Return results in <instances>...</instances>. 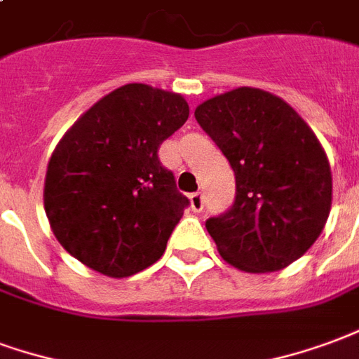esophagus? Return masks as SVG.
<instances>
[{
    "label": "esophagus",
    "mask_w": 359,
    "mask_h": 359,
    "mask_svg": "<svg viewBox=\"0 0 359 359\" xmlns=\"http://www.w3.org/2000/svg\"><path fill=\"white\" fill-rule=\"evenodd\" d=\"M191 201V210L193 212H203L205 208V197L201 195V193H193L189 197Z\"/></svg>",
    "instance_id": "1"
}]
</instances>
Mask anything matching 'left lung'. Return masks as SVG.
<instances>
[{"instance_id":"obj_1","label":"left lung","mask_w":359,"mask_h":359,"mask_svg":"<svg viewBox=\"0 0 359 359\" xmlns=\"http://www.w3.org/2000/svg\"><path fill=\"white\" fill-rule=\"evenodd\" d=\"M198 126L235 174V201L206 219L222 258L250 273L277 271L312 247L333 195L325 151L283 99L237 88L198 104Z\"/></svg>"}]
</instances>
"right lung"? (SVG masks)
Returning a JSON list of instances; mask_svg holds the SVG:
<instances>
[{
	"mask_svg": "<svg viewBox=\"0 0 359 359\" xmlns=\"http://www.w3.org/2000/svg\"><path fill=\"white\" fill-rule=\"evenodd\" d=\"M189 118L177 93L126 83L83 112L55 147L43 205L67 252L109 277H128L166 250L189 198L158 147Z\"/></svg>",
	"mask_w": 359,
	"mask_h": 359,
	"instance_id": "add662e5",
	"label": "right lung"
}]
</instances>
